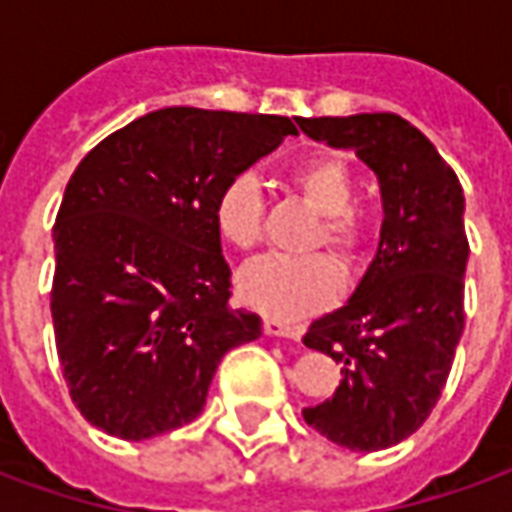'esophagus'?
<instances>
[{"label":"esophagus","instance_id":"esophagus-1","mask_svg":"<svg viewBox=\"0 0 512 512\" xmlns=\"http://www.w3.org/2000/svg\"><path fill=\"white\" fill-rule=\"evenodd\" d=\"M263 332L271 334V337H288V340H301L304 329H301V326H290V323L274 321V318H266V321H263Z\"/></svg>","mask_w":512,"mask_h":512}]
</instances>
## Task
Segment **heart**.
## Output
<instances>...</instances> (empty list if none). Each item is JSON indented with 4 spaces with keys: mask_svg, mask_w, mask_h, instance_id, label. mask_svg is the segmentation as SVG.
Segmentation results:
<instances>
[{
    "mask_svg": "<svg viewBox=\"0 0 512 512\" xmlns=\"http://www.w3.org/2000/svg\"><path fill=\"white\" fill-rule=\"evenodd\" d=\"M288 180L312 208L323 213L315 244L329 246L345 266H359L370 252L373 227L356 211V178L337 153H312L288 169ZM266 202L252 175H233L216 191L213 227L235 249H255L263 238ZM340 263L329 255L260 257L238 274L241 299L274 321H296L329 307L343 293Z\"/></svg>",
    "mask_w": 512,
    "mask_h": 512,
    "instance_id": "1",
    "label": "heart"
}]
</instances>
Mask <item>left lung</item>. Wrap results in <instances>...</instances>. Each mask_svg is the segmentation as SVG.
<instances>
[{
    "instance_id": "1",
    "label": "left lung",
    "mask_w": 512,
    "mask_h": 512,
    "mask_svg": "<svg viewBox=\"0 0 512 512\" xmlns=\"http://www.w3.org/2000/svg\"><path fill=\"white\" fill-rule=\"evenodd\" d=\"M296 123L312 139L351 147L378 175L384 200L381 244L354 299L304 334L307 348L343 365V381L301 414L340 447L386 450L430 417L463 334V189L428 136L400 115Z\"/></svg>"
}]
</instances>
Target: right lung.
<instances>
[{
	"label": "right lung",
	"mask_w": 512,
	"mask_h": 512,
	"mask_svg": "<svg viewBox=\"0 0 512 512\" xmlns=\"http://www.w3.org/2000/svg\"><path fill=\"white\" fill-rule=\"evenodd\" d=\"M290 117L169 106L82 158L54 222L51 321L62 378L87 422L128 441L200 417L260 315L230 304L213 200L271 153Z\"/></svg>",
	"instance_id": "right-lung-1"
}]
</instances>
